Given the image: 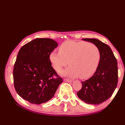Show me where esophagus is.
Masks as SVG:
<instances>
[{
  "instance_id": "1",
  "label": "esophagus",
  "mask_w": 125,
  "mask_h": 125,
  "mask_svg": "<svg viewBox=\"0 0 125 125\" xmlns=\"http://www.w3.org/2000/svg\"><path fill=\"white\" fill-rule=\"evenodd\" d=\"M64 80L66 82H70V83H71V82H72V80L69 79H67V78H65Z\"/></svg>"
}]
</instances>
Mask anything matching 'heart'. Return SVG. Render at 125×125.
I'll list each match as a JSON object with an SVG mask.
<instances>
[{
    "instance_id": "1",
    "label": "heart",
    "mask_w": 125,
    "mask_h": 125,
    "mask_svg": "<svg viewBox=\"0 0 125 125\" xmlns=\"http://www.w3.org/2000/svg\"><path fill=\"white\" fill-rule=\"evenodd\" d=\"M100 58L98 47L94 43L84 41H67L59 47V52L53 51L50 61L53 68L60 72L64 67L70 66L62 72L64 75L85 79L96 70Z\"/></svg>"
}]
</instances>
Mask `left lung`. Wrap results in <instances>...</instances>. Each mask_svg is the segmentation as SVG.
Returning <instances> with one entry per match:
<instances>
[{"mask_svg":"<svg viewBox=\"0 0 125 125\" xmlns=\"http://www.w3.org/2000/svg\"><path fill=\"white\" fill-rule=\"evenodd\" d=\"M98 47L100 58L96 71L92 77L82 82V87L77 93L80 100L88 104L98 105L106 101L113 95L118 82L116 58L111 48L96 39H83Z\"/></svg>","mask_w":125,"mask_h":125,"instance_id":"8db88e82","label":"left lung"}]
</instances>
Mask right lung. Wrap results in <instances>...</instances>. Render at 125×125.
Returning a JSON list of instances; mask_svg holds the SVG:
<instances>
[{"instance_id": "right-lung-1", "label": "right lung", "mask_w": 125, "mask_h": 125, "mask_svg": "<svg viewBox=\"0 0 125 125\" xmlns=\"http://www.w3.org/2000/svg\"><path fill=\"white\" fill-rule=\"evenodd\" d=\"M57 46L53 40L42 38L33 40L20 48L14 64L13 79L16 92L23 99L41 104L54 96L63 82L49 58Z\"/></svg>"}]
</instances>
